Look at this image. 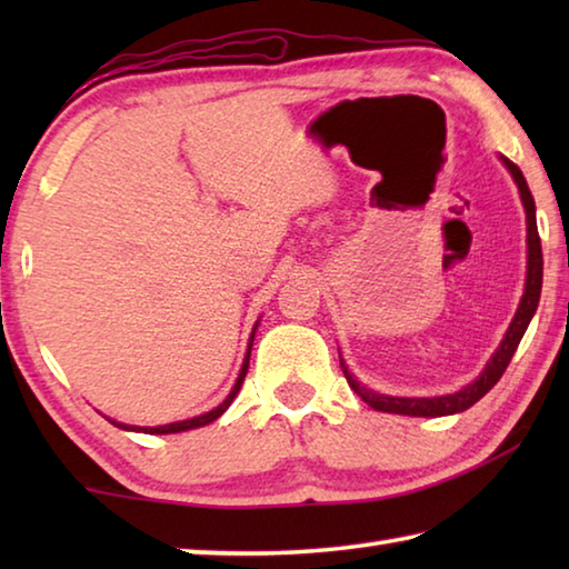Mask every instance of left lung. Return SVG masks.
Here are the masks:
<instances>
[{
	"instance_id": "left-lung-1",
	"label": "left lung",
	"mask_w": 569,
	"mask_h": 569,
	"mask_svg": "<svg viewBox=\"0 0 569 569\" xmlns=\"http://www.w3.org/2000/svg\"><path fill=\"white\" fill-rule=\"evenodd\" d=\"M502 162L507 166V170L512 172V178H515L517 188H519V196H522L525 213H527V281H525V296H522V301H519L515 319H512V323H509V329L505 333V341L499 343V349L495 351L492 359H489V363L485 366V371H481V377L477 381L467 383L465 389H459L455 393H447V397H429V399L387 397V393H377V391L366 389L351 377L349 369H346V363L341 361L343 377H346V381H349V387L356 393H359V397L366 403H369L371 409L387 411V413H403V417H449V413L467 411L471 403H477L489 389L495 387L499 379H502L505 369L509 366V361H512L517 346H519V341H522L527 326H529V321H532V316L537 311L539 293H542V243H539V233H537L535 198L527 188V180L522 176V170H519L509 158H502Z\"/></svg>"
}]
</instances>
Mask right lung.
Here are the masks:
<instances>
[{"mask_svg":"<svg viewBox=\"0 0 569 569\" xmlns=\"http://www.w3.org/2000/svg\"><path fill=\"white\" fill-rule=\"evenodd\" d=\"M253 336H256V329H253V333H250V341H248V351H246V361H243V366H240V373H238V381H236V387H233V391L228 393L226 397V401L220 403V407H216L213 411H208V413H200V417H192V419H186V421H172V423H166V427H128V423H120V421H112L114 427H120V429H128V431H146V435H178V431H188V429H196V427H206V423H210V421H216L220 413H223L228 407H230V401L236 399V393L240 391V383H243V379H246V373H248V361H250V349H253Z\"/></svg>","mask_w":569,"mask_h":569,"instance_id":"obj_1","label":"right lung"}]
</instances>
